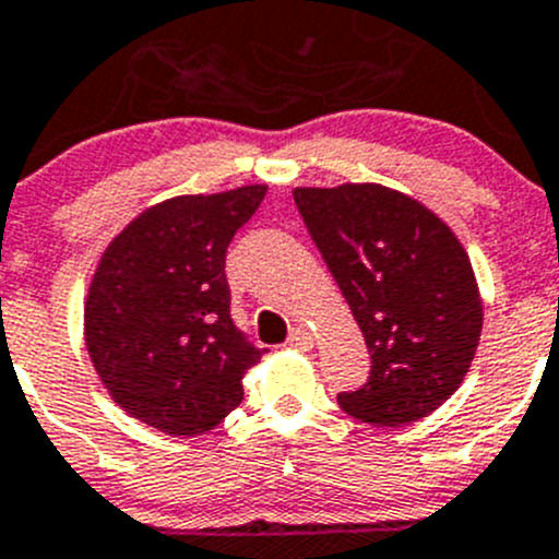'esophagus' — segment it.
Returning a JSON list of instances; mask_svg holds the SVG:
<instances>
[{
    "mask_svg": "<svg viewBox=\"0 0 559 559\" xmlns=\"http://www.w3.org/2000/svg\"><path fill=\"white\" fill-rule=\"evenodd\" d=\"M289 344L295 350H311V347H314V333H311L309 328H295V331L289 333Z\"/></svg>",
    "mask_w": 559,
    "mask_h": 559,
    "instance_id": "esophagus-1",
    "label": "esophagus"
}]
</instances>
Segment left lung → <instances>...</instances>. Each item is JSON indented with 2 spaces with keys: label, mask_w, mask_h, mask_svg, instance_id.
I'll return each instance as SVG.
<instances>
[{
  "label": "left lung",
  "mask_w": 559,
  "mask_h": 559,
  "mask_svg": "<svg viewBox=\"0 0 559 559\" xmlns=\"http://www.w3.org/2000/svg\"><path fill=\"white\" fill-rule=\"evenodd\" d=\"M295 203L372 356L369 380L338 394L372 427L432 414L457 391L483 333L466 248L436 212L391 187H295Z\"/></svg>",
  "instance_id": "obj_1"
}]
</instances>
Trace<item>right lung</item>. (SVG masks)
Here are the masks:
<instances>
[{"label": "right lung", "instance_id": "right-lung-1", "mask_svg": "<svg viewBox=\"0 0 559 559\" xmlns=\"http://www.w3.org/2000/svg\"><path fill=\"white\" fill-rule=\"evenodd\" d=\"M267 185L176 195L143 209L104 248L85 297V347L132 419L168 436L215 430L262 350L231 322L226 248Z\"/></svg>", "mask_w": 559, "mask_h": 559}]
</instances>
